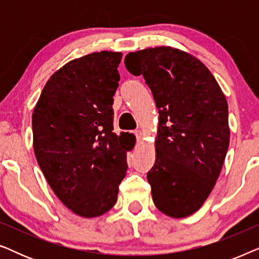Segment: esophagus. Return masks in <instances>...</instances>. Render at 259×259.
I'll return each instance as SVG.
<instances>
[{"instance_id": "1", "label": "esophagus", "mask_w": 259, "mask_h": 259, "mask_svg": "<svg viewBox=\"0 0 259 259\" xmlns=\"http://www.w3.org/2000/svg\"><path fill=\"white\" fill-rule=\"evenodd\" d=\"M134 134H136V136H137L138 141H139L141 138H143V132H141V131H139V130H137L136 132H134Z\"/></svg>"}]
</instances>
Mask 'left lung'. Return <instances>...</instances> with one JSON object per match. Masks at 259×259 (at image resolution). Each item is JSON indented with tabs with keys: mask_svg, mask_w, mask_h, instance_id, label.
Wrapping results in <instances>:
<instances>
[{
	"mask_svg": "<svg viewBox=\"0 0 259 259\" xmlns=\"http://www.w3.org/2000/svg\"><path fill=\"white\" fill-rule=\"evenodd\" d=\"M125 66L143 75L159 112L155 162L147 173L159 211L185 218L215 185L230 143L228 101L200 60L161 46L130 53Z\"/></svg>",
	"mask_w": 259,
	"mask_h": 259,
	"instance_id": "obj_1",
	"label": "left lung"
}]
</instances>
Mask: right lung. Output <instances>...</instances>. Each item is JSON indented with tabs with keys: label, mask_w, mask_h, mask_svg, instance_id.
Instances as JSON below:
<instances>
[{
	"label": "right lung",
	"mask_w": 259,
	"mask_h": 259,
	"mask_svg": "<svg viewBox=\"0 0 259 259\" xmlns=\"http://www.w3.org/2000/svg\"><path fill=\"white\" fill-rule=\"evenodd\" d=\"M120 52L92 53L53 74L34 108L37 164L56 197L77 215L114 206L127 171L130 141L113 132Z\"/></svg>",
	"instance_id": "right-lung-1"
}]
</instances>
